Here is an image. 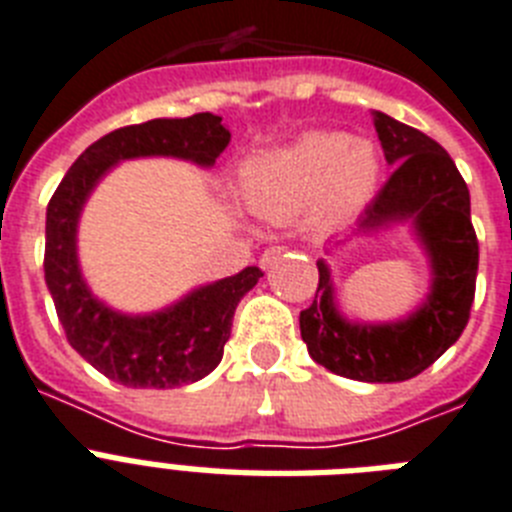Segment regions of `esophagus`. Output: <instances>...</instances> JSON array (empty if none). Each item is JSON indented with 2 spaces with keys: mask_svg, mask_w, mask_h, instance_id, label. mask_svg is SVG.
<instances>
[{
  "mask_svg": "<svg viewBox=\"0 0 512 512\" xmlns=\"http://www.w3.org/2000/svg\"><path fill=\"white\" fill-rule=\"evenodd\" d=\"M286 257V247H270L265 249L263 257H260V268H270V265L281 263Z\"/></svg>",
  "mask_w": 512,
  "mask_h": 512,
  "instance_id": "obj_1",
  "label": "esophagus"
}]
</instances>
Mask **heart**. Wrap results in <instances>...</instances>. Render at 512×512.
I'll return each mask as SVG.
<instances>
[{
	"label": "heart",
	"mask_w": 512,
	"mask_h": 512,
	"mask_svg": "<svg viewBox=\"0 0 512 512\" xmlns=\"http://www.w3.org/2000/svg\"><path fill=\"white\" fill-rule=\"evenodd\" d=\"M378 178L381 160L371 141L321 131L249 162L242 170V197L268 218L310 207L318 223L331 226L371 202Z\"/></svg>",
	"instance_id": "1"
}]
</instances>
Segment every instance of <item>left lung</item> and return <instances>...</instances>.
I'll return each instance as SVG.
<instances>
[{"label":"left lung","mask_w":512,"mask_h":512,"mask_svg":"<svg viewBox=\"0 0 512 512\" xmlns=\"http://www.w3.org/2000/svg\"><path fill=\"white\" fill-rule=\"evenodd\" d=\"M373 126L394 173L365 207L357 231L410 223L429 255V294L402 321H347L336 307L331 268L318 260V292L299 313V331L310 357L336 376L392 384L423 373L460 339L476 294L479 242L471 194L452 157L431 136L384 112H373Z\"/></svg>","instance_id":"obj_1"}]
</instances>
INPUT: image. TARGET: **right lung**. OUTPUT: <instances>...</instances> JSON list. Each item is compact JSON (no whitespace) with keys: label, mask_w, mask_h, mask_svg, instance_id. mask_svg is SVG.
Listing matches in <instances>:
<instances>
[{"label":"right lung","mask_w":512,"mask_h":512,"mask_svg":"<svg viewBox=\"0 0 512 512\" xmlns=\"http://www.w3.org/2000/svg\"><path fill=\"white\" fill-rule=\"evenodd\" d=\"M213 112L191 118H157L112 131L78 157L47 207L44 278L70 347L131 389H176L215 371L223 357L236 305L260 281L249 265L236 276L199 286L160 313L126 315L99 302L78 265V218L107 170L134 157H178L210 168L231 134Z\"/></svg>","instance_id":"obj_1"}]
</instances>
